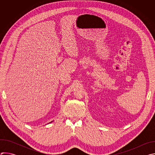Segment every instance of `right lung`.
<instances>
[{
    "mask_svg": "<svg viewBox=\"0 0 155 155\" xmlns=\"http://www.w3.org/2000/svg\"><path fill=\"white\" fill-rule=\"evenodd\" d=\"M51 122H52V121H51ZM50 123H51V122H50Z\"/></svg>",
    "mask_w": 155,
    "mask_h": 155,
    "instance_id": "1",
    "label": "right lung"
}]
</instances>
